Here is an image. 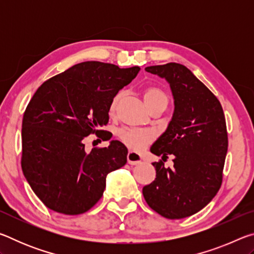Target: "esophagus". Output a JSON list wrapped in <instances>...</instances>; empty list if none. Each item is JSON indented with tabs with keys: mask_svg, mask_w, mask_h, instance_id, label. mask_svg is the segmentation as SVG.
Returning <instances> with one entry per match:
<instances>
[{
	"mask_svg": "<svg viewBox=\"0 0 254 254\" xmlns=\"http://www.w3.org/2000/svg\"><path fill=\"white\" fill-rule=\"evenodd\" d=\"M127 163H130V165H139V163H141V156L139 153H136L134 151H130L127 153Z\"/></svg>",
	"mask_w": 254,
	"mask_h": 254,
	"instance_id": "1",
	"label": "esophagus"
}]
</instances>
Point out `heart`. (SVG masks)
<instances>
[{
  "label": "heart",
  "instance_id": "1",
  "mask_svg": "<svg viewBox=\"0 0 254 254\" xmlns=\"http://www.w3.org/2000/svg\"><path fill=\"white\" fill-rule=\"evenodd\" d=\"M121 100V93H119L112 98L110 104V113L114 114L115 111L118 109L119 102ZM143 101L145 105L148 106L149 110L153 109L154 106L158 105H165L168 104V96L166 93L159 87H151L145 88L143 91ZM118 135L120 140L127 145V148L132 150H141L147 147V145L152 141V134L148 131L142 130H133V128H121L118 132Z\"/></svg>",
  "mask_w": 254,
  "mask_h": 254
}]
</instances>
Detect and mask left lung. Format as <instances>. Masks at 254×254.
Instances as JSON below:
<instances>
[{"instance_id": "8db88e82", "label": "left lung", "mask_w": 254, "mask_h": 254, "mask_svg": "<svg viewBox=\"0 0 254 254\" xmlns=\"http://www.w3.org/2000/svg\"><path fill=\"white\" fill-rule=\"evenodd\" d=\"M145 70L166 78L175 112L166 132L151 147L162 160L174 154V167L153 162L156 179L142 189L154 212L170 220L199 212L220 190L227 152L224 112L217 97L180 64L150 66Z\"/></svg>"}]
</instances>
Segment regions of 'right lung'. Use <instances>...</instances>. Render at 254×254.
Instances as JSON below:
<instances>
[{
  "label": "right lung",
  "instance_id": "obj_1",
  "mask_svg": "<svg viewBox=\"0 0 254 254\" xmlns=\"http://www.w3.org/2000/svg\"><path fill=\"white\" fill-rule=\"evenodd\" d=\"M140 67L113 64H77L46 80L30 100L22 120L24 177L39 199L57 213L78 215L91 209L104 192L109 173L127 163V149L120 141L107 148L85 149L100 127L109 123L112 98L135 78Z\"/></svg>",
  "mask_w": 254,
  "mask_h": 254
}]
</instances>
